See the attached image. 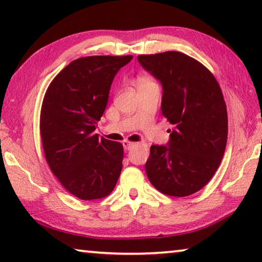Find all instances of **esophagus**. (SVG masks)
Returning <instances> with one entry per match:
<instances>
[{
    "label": "esophagus",
    "instance_id": "esophagus-1",
    "mask_svg": "<svg viewBox=\"0 0 262 262\" xmlns=\"http://www.w3.org/2000/svg\"><path fill=\"white\" fill-rule=\"evenodd\" d=\"M135 144L136 143H134V142H130V141H127V140L122 141V145H123V148H125V150H130Z\"/></svg>",
    "mask_w": 262,
    "mask_h": 262
}]
</instances>
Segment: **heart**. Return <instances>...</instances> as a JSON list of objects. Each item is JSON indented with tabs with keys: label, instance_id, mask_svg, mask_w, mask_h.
Returning a JSON list of instances; mask_svg holds the SVG:
<instances>
[{
	"label": "heart",
	"instance_id": "b5f03b06",
	"mask_svg": "<svg viewBox=\"0 0 262 262\" xmlns=\"http://www.w3.org/2000/svg\"><path fill=\"white\" fill-rule=\"evenodd\" d=\"M149 85H157V84L154 81V79L149 78V77H140L139 79H137V89L149 86Z\"/></svg>",
	"mask_w": 262,
	"mask_h": 262
}]
</instances>
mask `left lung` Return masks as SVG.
Wrapping results in <instances>:
<instances>
[{
	"label": "left lung",
	"mask_w": 262,
	"mask_h": 262,
	"mask_svg": "<svg viewBox=\"0 0 262 262\" xmlns=\"http://www.w3.org/2000/svg\"><path fill=\"white\" fill-rule=\"evenodd\" d=\"M137 60L161 81L162 114L173 126L167 145H151L145 172L161 193L188 196L209 183L227 147L228 113L220 84L201 62L184 53Z\"/></svg>",
	"instance_id": "left-lung-1"
}]
</instances>
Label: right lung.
I'll list each match as a JSON object with an SVG mask.
<instances>
[{"instance_id":"obj_1","label":"right lung","mask_w":262,"mask_h":262,"mask_svg":"<svg viewBox=\"0 0 262 262\" xmlns=\"http://www.w3.org/2000/svg\"><path fill=\"white\" fill-rule=\"evenodd\" d=\"M132 59L95 55L74 60L56 75L43 97L40 136L45 158L60 184L81 200L107 196L121 173L122 144L95 130L114 76Z\"/></svg>"}]
</instances>
